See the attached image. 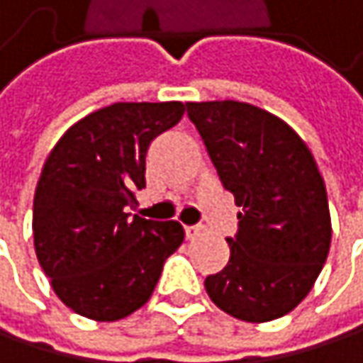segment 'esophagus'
Returning <instances> with one entry per match:
<instances>
[{"mask_svg":"<svg viewBox=\"0 0 363 363\" xmlns=\"http://www.w3.org/2000/svg\"><path fill=\"white\" fill-rule=\"evenodd\" d=\"M203 233V227L201 225H193V227H184V235H186V240H195L197 235H201Z\"/></svg>","mask_w":363,"mask_h":363,"instance_id":"1","label":"esophagus"}]
</instances>
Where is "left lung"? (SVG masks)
<instances>
[{"instance_id":"1","label":"left lung","mask_w":363,"mask_h":363,"mask_svg":"<svg viewBox=\"0 0 363 363\" xmlns=\"http://www.w3.org/2000/svg\"><path fill=\"white\" fill-rule=\"evenodd\" d=\"M186 115L242 210L238 235L227 238L229 262L206 277V292L242 322L277 320L309 294L330 250L318 164L284 119L248 103H186Z\"/></svg>"}]
</instances>
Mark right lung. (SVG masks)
Wrapping results in <instances>:
<instances>
[{
    "label": "right lung",
    "instance_id": "obj_1",
    "mask_svg": "<svg viewBox=\"0 0 363 363\" xmlns=\"http://www.w3.org/2000/svg\"><path fill=\"white\" fill-rule=\"evenodd\" d=\"M182 103H115L73 123L50 151L33 199L35 254L56 296L94 322H117L153 294L179 250L177 220L130 216L151 140Z\"/></svg>",
    "mask_w": 363,
    "mask_h": 363
}]
</instances>
